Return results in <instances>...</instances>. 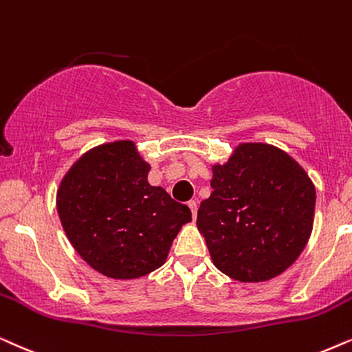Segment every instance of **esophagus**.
I'll list each match as a JSON object with an SVG mask.
<instances>
[{"label":"esophagus","mask_w":352,"mask_h":352,"mask_svg":"<svg viewBox=\"0 0 352 352\" xmlns=\"http://www.w3.org/2000/svg\"><path fill=\"white\" fill-rule=\"evenodd\" d=\"M188 206H190V209H191V214H193V219H196V214H198V203H196L195 199H191L190 203H188Z\"/></svg>","instance_id":"34e87169"}]
</instances>
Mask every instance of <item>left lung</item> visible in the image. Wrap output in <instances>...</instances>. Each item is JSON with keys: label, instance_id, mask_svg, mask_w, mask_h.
Returning <instances> with one entry per match:
<instances>
[{"label": "left lung", "instance_id": "left-lung-1", "mask_svg": "<svg viewBox=\"0 0 352 352\" xmlns=\"http://www.w3.org/2000/svg\"><path fill=\"white\" fill-rule=\"evenodd\" d=\"M210 186L196 225L220 272L265 282L298 259L312 232L316 188L287 153L240 144L227 164L212 167Z\"/></svg>", "mask_w": 352, "mask_h": 352}]
</instances>
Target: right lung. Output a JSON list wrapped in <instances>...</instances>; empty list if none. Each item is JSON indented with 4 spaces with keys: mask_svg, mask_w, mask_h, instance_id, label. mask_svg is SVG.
<instances>
[{
    "mask_svg": "<svg viewBox=\"0 0 352 352\" xmlns=\"http://www.w3.org/2000/svg\"><path fill=\"white\" fill-rule=\"evenodd\" d=\"M132 142L91 149L60 182L58 212L75 251L111 278H138L167 259L188 206L148 184Z\"/></svg>",
    "mask_w": 352,
    "mask_h": 352,
    "instance_id": "obj_1",
    "label": "right lung"
}]
</instances>
